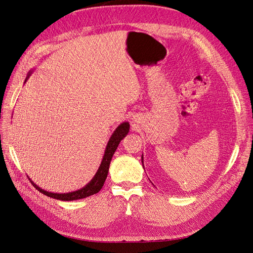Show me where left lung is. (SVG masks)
<instances>
[{
	"label": "left lung",
	"mask_w": 253,
	"mask_h": 253,
	"mask_svg": "<svg viewBox=\"0 0 253 253\" xmlns=\"http://www.w3.org/2000/svg\"><path fill=\"white\" fill-rule=\"evenodd\" d=\"M141 162H142V165H143V159H142V157H141Z\"/></svg>",
	"instance_id": "obj_1"
}]
</instances>
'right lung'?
Listing matches in <instances>:
<instances>
[{
  "instance_id": "obj_1",
  "label": "right lung",
  "mask_w": 253,
  "mask_h": 253,
  "mask_svg": "<svg viewBox=\"0 0 253 253\" xmlns=\"http://www.w3.org/2000/svg\"><path fill=\"white\" fill-rule=\"evenodd\" d=\"M30 75H32V72H30L27 75L26 80L29 78ZM26 80H25V82H26ZM128 131H129L128 122H122V124L120 126H118V127L115 129L114 133L111 136V138H110L108 144H106L102 162H101L100 167H99L97 173L95 174L93 179H91L85 187H83L80 190L74 191V192H70V193H64V194L63 193L62 194L51 193V192H47V191L41 189L40 187H38L33 180H30V179L29 180L32 181L33 186L38 191H40V192L43 193L44 195L55 198V200L66 201L67 202V201L81 200V198H85L87 196L94 195V194L98 193L99 191L101 190V188L103 187L104 181L106 179V176H108V173H109V168H110V164H111V160H112L114 153H115V151H116V149L118 148L119 142L122 139H124V137H126L127 135Z\"/></svg>"
}]
</instances>
